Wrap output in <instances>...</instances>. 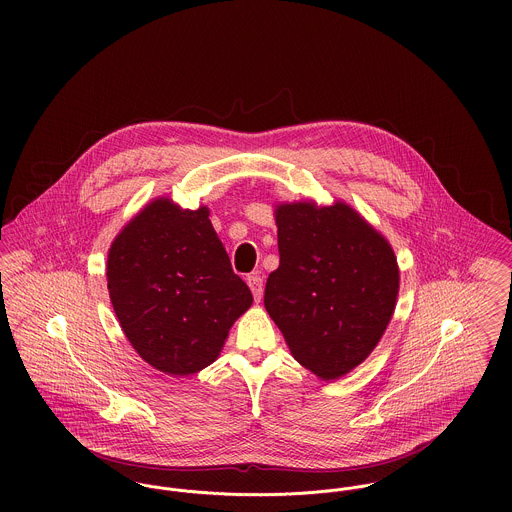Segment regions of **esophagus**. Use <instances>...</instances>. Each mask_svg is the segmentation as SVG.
<instances>
[{
	"label": "esophagus",
	"instance_id": "obj_1",
	"mask_svg": "<svg viewBox=\"0 0 512 512\" xmlns=\"http://www.w3.org/2000/svg\"><path fill=\"white\" fill-rule=\"evenodd\" d=\"M248 286H250V290L254 293V299L260 301L262 295H264V282H262V278L258 274L248 276Z\"/></svg>",
	"mask_w": 512,
	"mask_h": 512
}]
</instances>
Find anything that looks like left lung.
<instances>
[{
    "label": "left lung",
    "mask_w": 512,
    "mask_h": 512,
    "mask_svg": "<svg viewBox=\"0 0 512 512\" xmlns=\"http://www.w3.org/2000/svg\"><path fill=\"white\" fill-rule=\"evenodd\" d=\"M280 266L264 305L293 359L323 380L361 365L396 305L398 264L390 244L345 203L276 209Z\"/></svg>",
    "instance_id": "8db88e82"
}]
</instances>
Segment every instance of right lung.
<instances>
[{"label": "right lung", "mask_w": 512, "mask_h": 512, "mask_svg": "<svg viewBox=\"0 0 512 512\" xmlns=\"http://www.w3.org/2000/svg\"><path fill=\"white\" fill-rule=\"evenodd\" d=\"M106 276L132 347L173 376L211 365L232 323L252 305L209 209L181 211L169 199L147 205L116 236Z\"/></svg>", "instance_id": "right-lung-1"}]
</instances>
